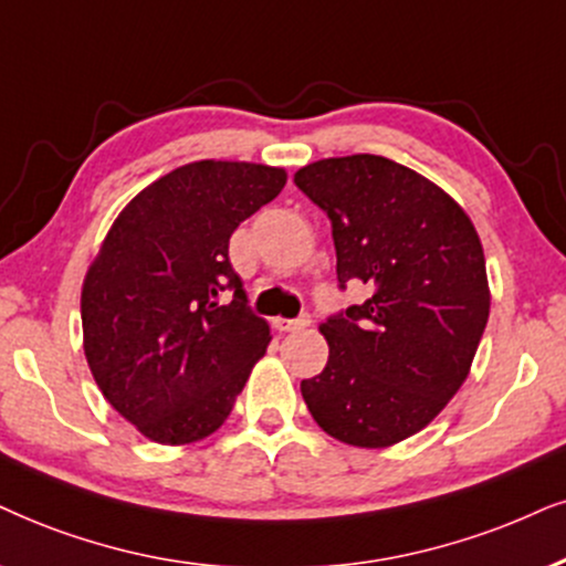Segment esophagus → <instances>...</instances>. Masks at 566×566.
Wrapping results in <instances>:
<instances>
[{
	"mask_svg": "<svg viewBox=\"0 0 566 566\" xmlns=\"http://www.w3.org/2000/svg\"><path fill=\"white\" fill-rule=\"evenodd\" d=\"M274 326L279 332H300V328L311 326V316H303V318H276Z\"/></svg>",
	"mask_w": 566,
	"mask_h": 566,
	"instance_id": "34e87169",
	"label": "esophagus"
}]
</instances>
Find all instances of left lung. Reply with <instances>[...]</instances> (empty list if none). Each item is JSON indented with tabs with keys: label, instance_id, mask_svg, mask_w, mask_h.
<instances>
[{
	"label": "left lung",
	"instance_id": "left-lung-1",
	"mask_svg": "<svg viewBox=\"0 0 566 566\" xmlns=\"http://www.w3.org/2000/svg\"><path fill=\"white\" fill-rule=\"evenodd\" d=\"M295 185L332 219L342 287L374 292L318 326L326 368L300 391L336 441L391 447L423 431L470 374L491 311L481 238L449 192L384 156L305 164Z\"/></svg>",
	"mask_w": 566,
	"mask_h": 566
}]
</instances>
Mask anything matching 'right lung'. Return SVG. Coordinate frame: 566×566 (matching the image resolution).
Masks as SVG:
<instances>
[{
  "label": "right lung",
  "instance_id": "add662e5",
  "mask_svg": "<svg viewBox=\"0 0 566 566\" xmlns=\"http://www.w3.org/2000/svg\"><path fill=\"white\" fill-rule=\"evenodd\" d=\"M284 185L282 167L192 161L106 232L83 279V349L106 402L146 439L180 447L219 431L266 355L269 324L248 307L230 238Z\"/></svg>",
  "mask_w": 566,
  "mask_h": 566
}]
</instances>
